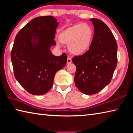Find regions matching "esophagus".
Listing matches in <instances>:
<instances>
[{"mask_svg":"<svg viewBox=\"0 0 133 133\" xmlns=\"http://www.w3.org/2000/svg\"><path fill=\"white\" fill-rule=\"evenodd\" d=\"M71 62H72L71 58L70 57H68V58H67V64H71Z\"/></svg>","mask_w":133,"mask_h":133,"instance_id":"obj_1","label":"esophagus"}]
</instances>
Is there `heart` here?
Listing matches in <instances>:
<instances>
[{
    "label": "heart",
    "instance_id": "1",
    "mask_svg": "<svg viewBox=\"0 0 133 133\" xmlns=\"http://www.w3.org/2000/svg\"><path fill=\"white\" fill-rule=\"evenodd\" d=\"M93 37L94 31L89 25L78 24L62 31L58 35V39L61 43L68 45V50L71 54L81 55L89 49Z\"/></svg>",
    "mask_w": 133,
    "mask_h": 133
}]
</instances>
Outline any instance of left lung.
Wrapping results in <instances>:
<instances>
[{"mask_svg": "<svg viewBox=\"0 0 133 133\" xmlns=\"http://www.w3.org/2000/svg\"><path fill=\"white\" fill-rule=\"evenodd\" d=\"M94 34L89 50L75 56V83L86 95H94L110 82L117 64V44L108 25L97 18H91Z\"/></svg>", "mask_w": 133, "mask_h": 133, "instance_id": "1", "label": "left lung"}]
</instances>
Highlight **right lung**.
I'll list each match as a JSON object with an SVG mask.
<instances>
[{
    "label": "right lung",
    "instance_id": "1",
    "mask_svg": "<svg viewBox=\"0 0 133 133\" xmlns=\"http://www.w3.org/2000/svg\"><path fill=\"white\" fill-rule=\"evenodd\" d=\"M58 22L51 16L36 17L16 35L11 60L14 75L30 94L47 93L53 85L56 72L65 66L67 55H54L50 51Z\"/></svg>",
    "mask_w": 133,
    "mask_h": 133
}]
</instances>
